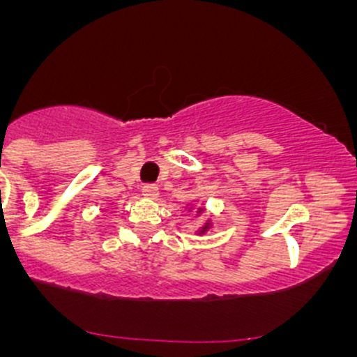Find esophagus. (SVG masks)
Listing matches in <instances>:
<instances>
[{
    "label": "esophagus",
    "mask_w": 357,
    "mask_h": 357,
    "mask_svg": "<svg viewBox=\"0 0 357 357\" xmlns=\"http://www.w3.org/2000/svg\"><path fill=\"white\" fill-rule=\"evenodd\" d=\"M142 196L147 199H155L159 196V188L155 184H144L142 186Z\"/></svg>",
    "instance_id": "obj_1"
}]
</instances>
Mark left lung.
<instances>
[{"mask_svg":"<svg viewBox=\"0 0 357 357\" xmlns=\"http://www.w3.org/2000/svg\"><path fill=\"white\" fill-rule=\"evenodd\" d=\"M198 213H203V208H198ZM210 227H211V223H210V221H206V223H204V227H202V230H199L198 233H199V235H203V233L208 231V228H210Z\"/></svg>","mask_w":357,"mask_h":357,"instance_id":"8db88e82","label":"left lung"}]
</instances>
